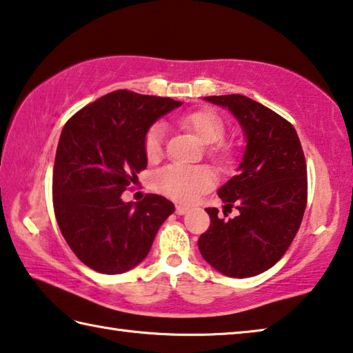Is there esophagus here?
<instances>
[{"label":"esophagus","mask_w":353,"mask_h":353,"mask_svg":"<svg viewBox=\"0 0 353 353\" xmlns=\"http://www.w3.org/2000/svg\"><path fill=\"white\" fill-rule=\"evenodd\" d=\"M189 211V208H186V206H183V205H178L176 206V214L178 215H184Z\"/></svg>","instance_id":"1"}]
</instances>
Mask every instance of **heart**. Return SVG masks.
Listing matches in <instances>:
<instances>
[{"instance_id":"b5f03b06","label":"heart","mask_w":353,"mask_h":353,"mask_svg":"<svg viewBox=\"0 0 353 353\" xmlns=\"http://www.w3.org/2000/svg\"><path fill=\"white\" fill-rule=\"evenodd\" d=\"M180 125L196 134L203 144L211 146V152L225 157L226 148L219 142L225 134V123L212 110H196L180 117ZM164 125L154 123L144 138V152L148 161H157L163 154ZM217 176L206 165L172 164L154 173L153 184L161 194L180 203H194L200 195L214 188Z\"/></svg>"}]
</instances>
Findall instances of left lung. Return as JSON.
<instances>
[{
    "label": "left lung",
    "instance_id": "1",
    "mask_svg": "<svg viewBox=\"0 0 353 353\" xmlns=\"http://www.w3.org/2000/svg\"><path fill=\"white\" fill-rule=\"evenodd\" d=\"M242 127L246 145L236 176L219 189L230 220L208 208L211 226L199 239L205 261L221 274L251 277L279 261L298 232L307 205V165L294 127L273 110L242 94L209 96Z\"/></svg>",
    "mask_w": 353,
    "mask_h": 353
}]
</instances>
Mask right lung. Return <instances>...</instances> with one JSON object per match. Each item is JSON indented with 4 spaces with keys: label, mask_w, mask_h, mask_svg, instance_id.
I'll list each match as a JSON object with an SVG mask.
<instances>
[{
    "label": "right lung",
    "mask_w": 353,
    "mask_h": 353,
    "mask_svg": "<svg viewBox=\"0 0 353 353\" xmlns=\"http://www.w3.org/2000/svg\"><path fill=\"white\" fill-rule=\"evenodd\" d=\"M181 105L119 90L86 105L61 130L52 173L55 219L74 254L97 273L121 274L139 265L175 211L161 195L141 203L121 195L147 167L148 128Z\"/></svg>",
    "instance_id": "right-lung-1"
}]
</instances>
